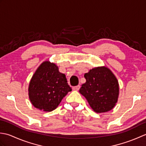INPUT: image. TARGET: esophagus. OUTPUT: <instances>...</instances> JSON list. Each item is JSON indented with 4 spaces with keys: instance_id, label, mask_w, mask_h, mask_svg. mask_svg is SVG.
<instances>
[{
    "instance_id": "esophagus-1",
    "label": "esophagus",
    "mask_w": 146,
    "mask_h": 146,
    "mask_svg": "<svg viewBox=\"0 0 146 146\" xmlns=\"http://www.w3.org/2000/svg\"><path fill=\"white\" fill-rule=\"evenodd\" d=\"M80 88V85H77L75 86H73V90H79Z\"/></svg>"
}]
</instances>
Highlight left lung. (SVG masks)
Segmentation results:
<instances>
[{
    "label": "left lung",
    "instance_id": "obj_1",
    "mask_svg": "<svg viewBox=\"0 0 146 146\" xmlns=\"http://www.w3.org/2000/svg\"><path fill=\"white\" fill-rule=\"evenodd\" d=\"M86 82L79 92L84 96L95 112L110 111L119 96V83L116 77L107 67L93 68L85 74Z\"/></svg>",
    "mask_w": 146,
    "mask_h": 146
}]
</instances>
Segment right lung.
I'll list each match as a JSON object with an SVG mask.
<instances>
[{
	"instance_id": "add662e5",
	"label": "right lung",
	"mask_w": 146,
	"mask_h": 146,
	"mask_svg": "<svg viewBox=\"0 0 146 146\" xmlns=\"http://www.w3.org/2000/svg\"><path fill=\"white\" fill-rule=\"evenodd\" d=\"M71 91L64 74L54 63L44 61L33 76L29 86V97L36 108L46 111L56 109L62 99Z\"/></svg>"
}]
</instances>
